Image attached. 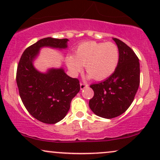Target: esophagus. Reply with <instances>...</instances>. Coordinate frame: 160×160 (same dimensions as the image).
Segmentation results:
<instances>
[{
	"label": "esophagus",
	"mask_w": 160,
	"mask_h": 160,
	"mask_svg": "<svg viewBox=\"0 0 160 160\" xmlns=\"http://www.w3.org/2000/svg\"><path fill=\"white\" fill-rule=\"evenodd\" d=\"M88 84H84V83H81L80 84L81 90H84V88H88Z\"/></svg>",
	"instance_id": "obj_1"
}]
</instances>
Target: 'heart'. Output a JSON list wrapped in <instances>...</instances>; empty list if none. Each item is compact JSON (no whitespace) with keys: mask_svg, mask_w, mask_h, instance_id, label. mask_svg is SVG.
Returning a JSON list of instances; mask_svg holds the SVG:
<instances>
[{"mask_svg":"<svg viewBox=\"0 0 160 160\" xmlns=\"http://www.w3.org/2000/svg\"><path fill=\"white\" fill-rule=\"evenodd\" d=\"M119 62V50L113 42L87 41L76 47L74 55L66 58L68 68L73 75L85 66L89 78L103 80L115 72Z\"/></svg>","mask_w":160,"mask_h":160,"instance_id":"obj_1","label":"heart"}]
</instances>
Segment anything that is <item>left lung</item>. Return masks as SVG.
Here are the masks:
<instances>
[{
  "mask_svg": "<svg viewBox=\"0 0 160 160\" xmlns=\"http://www.w3.org/2000/svg\"><path fill=\"white\" fill-rule=\"evenodd\" d=\"M119 50V62L115 72L107 79L90 85L94 96L89 106L96 115L105 119L117 117L131 106L139 86V58L133 50L113 38Z\"/></svg>",
  "mask_w": 160,
  "mask_h": 160,
  "instance_id": "1",
  "label": "left lung"
}]
</instances>
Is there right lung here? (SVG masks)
Here are the masks:
<instances>
[{
	"label": "right lung",
	"instance_id": "right-lung-1",
	"mask_svg": "<svg viewBox=\"0 0 160 160\" xmlns=\"http://www.w3.org/2000/svg\"><path fill=\"white\" fill-rule=\"evenodd\" d=\"M68 41L41 39L26 49L18 65L16 82L23 105L33 117L46 124H56L65 117L71 101L80 90L79 81L68 76L62 68L41 72L33 62L42 47L66 49Z\"/></svg>",
	"mask_w": 160,
	"mask_h": 160
}]
</instances>
